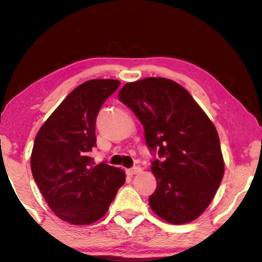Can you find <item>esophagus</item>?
I'll return each mask as SVG.
<instances>
[{
  "label": "esophagus",
  "instance_id": "esophagus-1",
  "mask_svg": "<svg viewBox=\"0 0 262 262\" xmlns=\"http://www.w3.org/2000/svg\"><path fill=\"white\" fill-rule=\"evenodd\" d=\"M140 171H141V168H140V167H133V168L127 169L126 173H127V175H130V177H133V175L138 174V173H140Z\"/></svg>",
  "mask_w": 262,
  "mask_h": 262
}]
</instances>
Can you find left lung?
<instances>
[{"instance_id":"8db88e82","label":"left lung","mask_w":262,"mask_h":262,"mask_svg":"<svg viewBox=\"0 0 262 262\" xmlns=\"http://www.w3.org/2000/svg\"><path fill=\"white\" fill-rule=\"evenodd\" d=\"M119 99L138 116L148 148L158 154L150 167L158 182L150 208L170 224L195 220L224 178L220 140L212 121L182 85L165 77L124 84Z\"/></svg>"}]
</instances>
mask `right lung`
<instances>
[{
    "instance_id": "right-lung-1",
    "label": "right lung",
    "mask_w": 262,
    "mask_h": 262,
    "mask_svg": "<svg viewBox=\"0 0 262 262\" xmlns=\"http://www.w3.org/2000/svg\"><path fill=\"white\" fill-rule=\"evenodd\" d=\"M120 81L89 80L62 101L40 128L30 166L34 180L56 215L72 225H91L107 213L126 181L124 171L101 162L91 151L96 147L99 111L119 88Z\"/></svg>"
}]
</instances>
